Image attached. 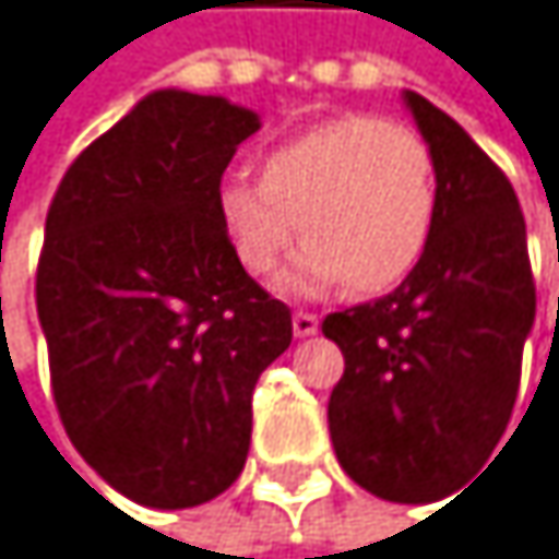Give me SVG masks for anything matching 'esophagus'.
Instances as JSON below:
<instances>
[{
	"label": "esophagus",
	"instance_id": "esophagus-1",
	"mask_svg": "<svg viewBox=\"0 0 559 559\" xmlns=\"http://www.w3.org/2000/svg\"><path fill=\"white\" fill-rule=\"evenodd\" d=\"M318 314H308V311H298L295 318H292V331H295V337H311V334H318Z\"/></svg>",
	"mask_w": 559,
	"mask_h": 559
}]
</instances>
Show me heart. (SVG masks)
<instances>
[{
    "label": "heart",
    "mask_w": 559,
    "mask_h": 559,
    "mask_svg": "<svg viewBox=\"0 0 559 559\" xmlns=\"http://www.w3.org/2000/svg\"><path fill=\"white\" fill-rule=\"evenodd\" d=\"M218 218L254 277H271L295 235L305 238L282 274L288 295L308 298L344 282L357 295H378L401 285L430 245L433 155L417 129L394 118L337 115L274 145L258 181L228 178Z\"/></svg>",
    "instance_id": "heart-1"
}]
</instances>
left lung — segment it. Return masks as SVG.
<instances>
[{"instance_id": "1", "label": "left lung", "mask_w": 559, "mask_h": 559, "mask_svg": "<svg viewBox=\"0 0 559 559\" xmlns=\"http://www.w3.org/2000/svg\"><path fill=\"white\" fill-rule=\"evenodd\" d=\"M437 168V218L420 264L391 295L334 311L344 354L328 401L344 474L394 503L461 487L507 430L537 288L507 175L448 111L404 92Z\"/></svg>"}]
</instances>
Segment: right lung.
I'll list each match as a JSON object with an SVG mask.
<instances>
[{
  "label": "right lung",
  "instance_id": "right-lung-1",
  "mask_svg": "<svg viewBox=\"0 0 559 559\" xmlns=\"http://www.w3.org/2000/svg\"><path fill=\"white\" fill-rule=\"evenodd\" d=\"M261 129L222 95L158 88L66 171L35 308L59 417L85 464L158 510L228 490L251 394L292 311L241 267L218 218L238 145Z\"/></svg>",
  "mask_w": 559,
  "mask_h": 559
}]
</instances>
